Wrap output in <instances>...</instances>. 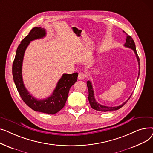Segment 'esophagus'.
<instances>
[{
  "mask_svg": "<svg viewBox=\"0 0 153 153\" xmlns=\"http://www.w3.org/2000/svg\"><path fill=\"white\" fill-rule=\"evenodd\" d=\"M85 78V74L83 72H80L78 75V79L79 80H83Z\"/></svg>",
  "mask_w": 153,
  "mask_h": 153,
  "instance_id": "esophagus-1",
  "label": "esophagus"
}]
</instances>
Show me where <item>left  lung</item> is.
<instances>
[{
    "instance_id": "left-lung-1",
    "label": "left lung",
    "mask_w": 153,
    "mask_h": 153,
    "mask_svg": "<svg viewBox=\"0 0 153 153\" xmlns=\"http://www.w3.org/2000/svg\"><path fill=\"white\" fill-rule=\"evenodd\" d=\"M123 32H125L124 31H123ZM126 43H125L124 46L125 47L131 48V50H133L134 52V54L136 55V57L137 58V61L138 62V66H139V72H138V77L137 80L138 79L139 77V75H140V58L138 57V55L137 54V52H136V46H135V43L134 42V40L133 39V38L130 36L128 35L127 33H126ZM87 85L88 87V90H89V97H88V99H89V103L91 106V107L97 111H114V110H117L120 109L121 107H122L127 102V101L129 100L131 97V96L132 95V94H131V95L130 96V97L128 98V99H127L126 101H125L123 103H122V105H120L119 106H117V107H108V106H104L101 105V104L99 103L97 101H96L95 97H94V90H93V87H92V82L90 81H88L87 82Z\"/></svg>"
}]
</instances>
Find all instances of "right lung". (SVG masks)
Segmentation results:
<instances>
[{
  "label": "right lung",
  "mask_w": 153,
  "mask_h": 153,
  "mask_svg": "<svg viewBox=\"0 0 153 153\" xmlns=\"http://www.w3.org/2000/svg\"><path fill=\"white\" fill-rule=\"evenodd\" d=\"M46 30L35 27L24 38L19 45L12 65V74L15 84L21 98L27 105L36 111L48 114H55L65 105L69 91L72 85L77 82L78 74H64L56 85L53 94L48 98L37 99L32 96L24 85L22 79V63L27 46L33 40L42 38L46 36Z\"/></svg>",
  "instance_id": "right-lung-1"
}]
</instances>
